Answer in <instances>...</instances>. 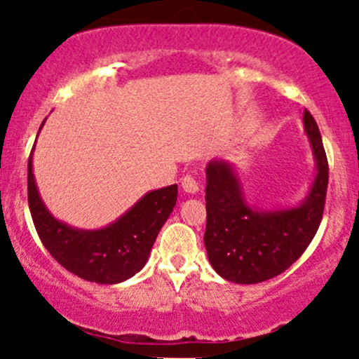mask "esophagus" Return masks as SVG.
Masks as SVG:
<instances>
[{"label":"esophagus","instance_id":"34e87169","mask_svg":"<svg viewBox=\"0 0 359 359\" xmlns=\"http://www.w3.org/2000/svg\"><path fill=\"white\" fill-rule=\"evenodd\" d=\"M182 189L189 194H196V192H199V184H197V180L194 179V175L187 174V175H184V179H182Z\"/></svg>","mask_w":359,"mask_h":359}]
</instances>
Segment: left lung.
I'll return each mask as SVG.
<instances>
[{
    "label": "left lung",
    "instance_id": "8db88e82",
    "mask_svg": "<svg viewBox=\"0 0 359 359\" xmlns=\"http://www.w3.org/2000/svg\"><path fill=\"white\" fill-rule=\"evenodd\" d=\"M316 158V177L297 208L262 211L243 197L236 170L226 160L208 163L204 245L212 269L234 283H259L285 271L311 245L323 219L329 182L327 156L316 119L304 111Z\"/></svg>",
    "mask_w": 359,
    "mask_h": 359
}]
</instances>
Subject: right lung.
Listing matches in <instances>:
<instances>
[{"label":"right lung","mask_w":359,"mask_h":359,"mask_svg":"<svg viewBox=\"0 0 359 359\" xmlns=\"http://www.w3.org/2000/svg\"><path fill=\"white\" fill-rule=\"evenodd\" d=\"M28 158V205L40 240L57 262L77 277L96 283L125 282L145 266L151 246L177 203V184L145 194L109 226L93 231L57 221L36 191Z\"/></svg>","instance_id":"1"}]
</instances>
